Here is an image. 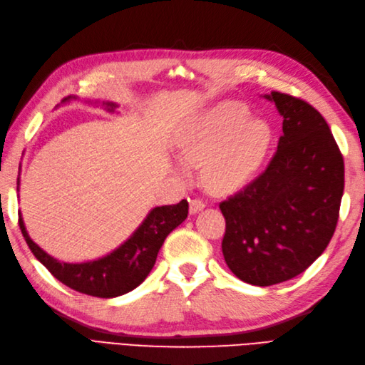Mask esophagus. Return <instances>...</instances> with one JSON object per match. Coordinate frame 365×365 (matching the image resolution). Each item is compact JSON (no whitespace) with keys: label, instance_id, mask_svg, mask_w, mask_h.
Wrapping results in <instances>:
<instances>
[{"label":"esophagus","instance_id":"esophagus-1","mask_svg":"<svg viewBox=\"0 0 365 365\" xmlns=\"http://www.w3.org/2000/svg\"><path fill=\"white\" fill-rule=\"evenodd\" d=\"M205 207H206L205 201H201V200H198V198H194V200L190 201V213H191V215L198 213L200 210H203Z\"/></svg>","mask_w":365,"mask_h":365}]
</instances>
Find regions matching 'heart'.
I'll return each instance as SVG.
<instances>
[{"label":"heart","instance_id":"b5f03b06","mask_svg":"<svg viewBox=\"0 0 365 365\" xmlns=\"http://www.w3.org/2000/svg\"><path fill=\"white\" fill-rule=\"evenodd\" d=\"M274 130L267 121L252 118L245 105L224 101L187 123L179 135L180 158L175 170L203 165V182L215 194L244 187L260 171L271 150Z\"/></svg>","mask_w":365,"mask_h":365}]
</instances>
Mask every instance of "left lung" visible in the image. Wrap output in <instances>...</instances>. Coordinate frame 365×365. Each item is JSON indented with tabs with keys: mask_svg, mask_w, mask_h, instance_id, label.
Masks as SVG:
<instances>
[{
	"mask_svg": "<svg viewBox=\"0 0 365 365\" xmlns=\"http://www.w3.org/2000/svg\"><path fill=\"white\" fill-rule=\"evenodd\" d=\"M282 117L264 173L222 201V254L242 281L266 287L294 278L327 250L339 221L344 162L332 132L302 99L272 91Z\"/></svg>",
	"mask_w": 365,
	"mask_h": 365,
	"instance_id": "left-lung-1",
	"label": "left lung"
}]
</instances>
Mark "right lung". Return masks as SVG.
<instances>
[{
    "label": "right lung",
    "mask_w": 365,
    "mask_h": 365,
    "mask_svg": "<svg viewBox=\"0 0 365 365\" xmlns=\"http://www.w3.org/2000/svg\"><path fill=\"white\" fill-rule=\"evenodd\" d=\"M79 101L69 96L63 103ZM91 106H102L108 113H115L118 103L108 101L86 99ZM19 190V179H18ZM187 217V201L173 206H158L147 213L144 221L129 239L103 257L83 263L60 262L40 248L26 232L19 213L21 232L34 257L67 287L98 298H117L137 289L155 266L158 252L167 236Z\"/></svg>",
    "instance_id": "obj_1"
}]
</instances>
